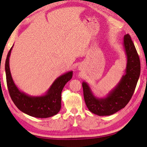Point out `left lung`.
I'll list each match as a JSON object with an SVG mask.
<instances>
[{
	"label": "left lung",
	"mask_w": 147,
	"mask_h": 147,
	"mask_svg": "<svg viewBox=\"0 0 147 147\" xmlns=\"http://www.w3.org/2000/svg\"><path fill=\"white\" fill-rule=\"evenodd\" d=\"M123 45L127 56L125 74L105 98L96 97L86 82L82 83L84 100L89 110L99 116L110 115L124 108L132 96L140 75L139 57L131 37H124Z\"/></svg>",
	"instance_id": "obj_1"
}]
</instances>
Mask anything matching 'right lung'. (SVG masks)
<instances>
[{
  "label": "right lung",
  "instance_id": "right-lung-1",
  "mask_svg": "<svg viewBox=\"0 0 147 147\" xmlns=\"http://www.w3.org/2000/svg\"><path fill=\"white\" fill-rule=\"evenodd\" d=\"M13 46L7 56L5 63V71L8 91L15 105L23 113L34 117L47 118L56 115L61 109L62 89L67 82L72 78L73 71H69L59 76L52 84L45 95L29 96L20 91L12 79L9 60Z\"/></svg>",
  "mask_w": 147,
  "mask_h": 147
}]
</instances>
